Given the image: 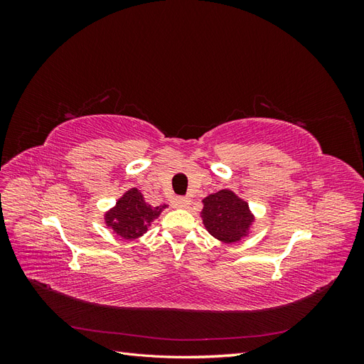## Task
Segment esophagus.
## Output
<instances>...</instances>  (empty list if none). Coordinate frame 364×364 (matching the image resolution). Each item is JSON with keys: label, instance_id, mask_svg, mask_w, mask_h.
I'll list each match as a JSON object with an SVG mask.
<instances>
[{"label": "esophagus", "instance_id": "esophagus-1", "mask_svg": "<svg viewBox=\"0 0 364 364\" xmlns=\"http://www.w3.org/2000/svg\"><path fill=\"white\" fill-rule=\"evenodd\" d=\"M190 199L188 197H174V199L171 200V205L174 206V208H186L190 205Z\"/></svg>", "mask_w": 364, "mask_h": 364}]
</instances>
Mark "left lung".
<instances>
[{
	"label": "left lung",
	"instance_id": "left-lung-1",
	"mask_svg": "<svg viewBox=\"0 0 364 364\" xmlns=\"http://www.w3.org/2000/svg\"><path fill=\"white\" fill-rule=\"evenodd\" d=\"M203 225L208 232L225 243H235L247 234L253 222L246 202L229 190H222L203 199Z\"/></svg>",
	"mask_w": 364,
	"mask_h": 364
}]
</instances>
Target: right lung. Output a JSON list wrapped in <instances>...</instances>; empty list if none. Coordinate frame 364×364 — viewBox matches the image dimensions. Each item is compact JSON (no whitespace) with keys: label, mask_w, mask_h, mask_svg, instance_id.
Instances as JSON below:
<instances>
[{"label":"right lung","mask_w":364,"mask_h":364,"mask_svg":"<svg viewBox=\"0 0 364 364\" xmlns=\"http://www.w3.org/2000/svg\"><path fill=\"white\" fill-rule=\"evenodd\" d=\"M167 205L153 208L146 203L144 197L132 188L117 202V206L106 214V223L111 226L118 235L126 240L141 237L147 232V228Z\"/></svg>","instance_id":"1"}]
</instances>
